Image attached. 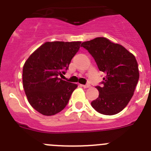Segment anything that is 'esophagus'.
<instances>
[{"label":"esophagus","instance_id":"34e87169","mask_svg":"<svg viewBox=\"0 0 151 151\" xmlns=\"http://www.w3.org/2000/svg\"><path fill=\"white\" fill-rule=\"evenodd\" d=\"M82 86L83 88H89L91 86L89 84H86V85H82Z\"/></svg>","mask_w":151,"mask_h":151}]
</instances>
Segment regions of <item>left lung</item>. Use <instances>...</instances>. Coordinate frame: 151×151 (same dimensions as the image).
<instances>
[{"instance_id": "1", "label": "left lung", "mask_w": 151, "mask_h": 151, "mask_svg": "<svg viewBox=\"0 0 151 151\" xmlns=\"http://www.w3.org/2000/svg\"><path fill=\"white\" fill-rule=\"evenodd\" d=\"M94 57L100 71L104 73L102 86H97L99 96L91 103L96 111L114 115L127 106L139 79L138 63L122 45L99 37L81 45Z\"/></svg>"}]
</instances>
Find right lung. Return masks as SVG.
<instances>
[{
  "instance_id": "obj_1",
  "label": "right lung",
  "mask_w": 151,
  "mask_h": 151,
  "mask_svg": "<svg viewBox=\"0 0 151 151\" xmlns=\"http://www.w3.org/2000/svg\"><path fill=\"white\" fill-rule=\"evenodd\" d=\"M81 41L45 42L26 61L22 83L31 106L45 116L60 113L67 105L76 84L60 78L66 73Z\"/></svg>"
}]
</instances>
